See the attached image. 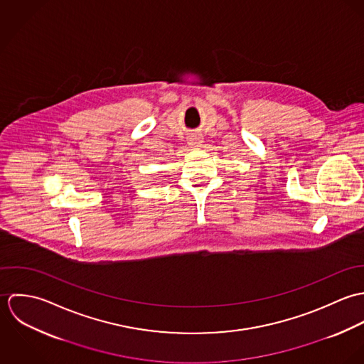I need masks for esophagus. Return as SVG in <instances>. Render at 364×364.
I'll return each mask as SVG.
<instances>
[{
	"label": "esophagus",
	"mask_w": 364,
	"mask_h": 364,
	"mask_svg": "<svg viewBox=\"0 0 364 364\" xmlns=\"http://www.w3.org/2000/svg\"><path fill=\"white\" fill-rule=\"evenodd\" d=\"M189 144L192 146V147H200L202 146V143H203V139H202V136H198V134H193V136H191L189 137Z\"/></svg>",
	"instance_id": "esophagus-1"
}]
</instances>
